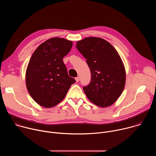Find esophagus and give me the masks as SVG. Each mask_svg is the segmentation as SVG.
I'll return each instance as SVG.
<instances>
[{
	"mask_svg": "<svg viewBox=\"0 0 156 156\" xmlns=\"http://www.w3.org/2000/svg\"><path fill=\"white\" fill-rule=\"evenodd\" d=\"M79 80H80V78L79 77H76V78H75V81H76V82H78L79 81Z\"/></svg>",
	"mask_w": 156,
	"mask_h": 156,
	"instance_id": "1",
	"label": "esophagus"
}]
</instances>
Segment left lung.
Segmentation results:
<instances>
[{
  "instance_id": "obj_1",
  "label": "left lung",
  "mask_w": 156,
  "mask_h": 156,
  "mask_svg": "<svg viewBox=\"0 0 156 156\" xmlns=\"http://www.w3.org/2000/svg\"><path fill=\"white\" fill-rule=\"evenodd\" d=\"M76 47L86 58L91 80L83 87L87 98L100 107L112 105L122 94L126 82L124 64L116 49L105 39L87 37Z\"/></svg>"
}]
</instances>
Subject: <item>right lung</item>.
I'll return each instance as SVG.
<instances>
[{
    "instance_id": "1",
    "label": "right lung",
    "mask_w": 156,
    "mask_h": 156,
    "mask_svg": "<svg viewBox=\"0 0 156 156\" xmlns=\"http://www.w3.org/2000/svg\"><path fill=\"white\" fill-rule=\"evenodd\" d=\"M72 46V41L55 37L42 42L33 52L26 71V85L30 96L39 105L55 106L75 82L69 76L63 62Z\"/></svg>"
}]
</instances>
